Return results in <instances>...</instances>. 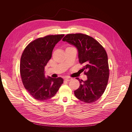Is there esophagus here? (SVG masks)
<instances>
[{
	"instance_id": "esophagus-1",
	"label": "esophagus",
	"mask_w": 132,
	"mask_h": 132,
	"mask_svg": "<svg viewBox=\"0 0 132 132\" xmlns=\"http://www.w3.org/2000/svg\"><path fill=\"white\" fill-rule=\"evenodd\" d=\"M72 79L70 77H67V78H65V81H69L70 80H71Z\"/></svg>"
}]
</instances>
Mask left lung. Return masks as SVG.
<instances>
[{"label": "left lung", "mask_w": 132, "mask_h": 132, "mask_svg": "<svg viewBox=\"0 0 132 132\" xmlns=\"http://www.w3.org/2000/svg\"><path fill=\"white\" fill-rule=\"evenodd\" d=\"M63 41L77 48L79 62L84 65L82 70L87 76L85 81L76 78L80 86L74 91L75 96L85 103L96 101L104 93L109 77L105 50L95 39L82 33L67 34Z\"/></svg>", "instance_id": "left-lung-1"}]
</instances>
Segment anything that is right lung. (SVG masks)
Returning <instances> with one entry per match:
<instances>
[{
	"instance_id": "obj_1",
	"label": "right lung",
	"mask_w": 132,
	"mask_h": 132,
	"mask_svg": "<svg viewBox=\"0 0 132 132\" xmlns=\"http://www.w3.org/2000/svg\"><path fill=\"white\" fill-rule=\"evenodd\" d=\"M64 34L47 35L29 43L22 54L20 71L22 83L35 99L47 100L54 97L63 83L61 77H45L44 68L51 59L55 45Z\"/></svg>"
}]
</instances>
